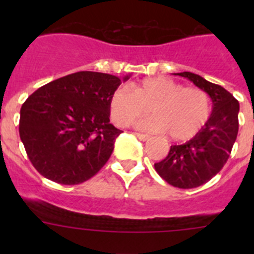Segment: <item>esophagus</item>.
Masks as SVG:
<instances>
[{
	"mask_svg": "<svg viewBox=\"0 0 254 254\" xmlns=\"http://www.w3.org/2000/svg\"><path fill=\"white\" fill-rule=\"evenodd\" d=\"M134 136L138 138L140 141H147L150 138V136H147V134H143V133H134Z\"/></svg>",
	"mask_w": 254,
	"mask_h": 254,
	"instance_id": "1",
	"label": "esophagus"
}]
</instances>
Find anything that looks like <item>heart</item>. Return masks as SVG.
Instances as JSON below:
<instances>
[{"label":"heart","mask_w":254,"mask_h":254,"mask_svg":"<svg viewBox=\"0 0 254 254\" xmlns=\"http://www.w3.org/2000/svg\"><path fill=\"white\" fill-rule=\"evenodd\" d=\"M150 113L134 127L167 132L172 140L186 141L205 127L211 116L210 96L198 87H186L168 77H149L121 86L112 93L109 113L117 126L125 127Z\"/></svg>","instance_id":"obj_1"}]
</instances>
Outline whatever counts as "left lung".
<instances>
[{"mask_svg": "<svg viewBox=\"0 0 254 254\" xmlns=\"http://www.w3.org/2000/svg\"><path fill=\"white\" fill-rule=\"evenodd\" d=\"M174 75L188 78L212 100V112L205 127L186 143L170 146L167 158L155 163V170L164 181L188 190L205 185L228 161L239 128V103L223 86L196 73Z\"/></svg>", "mask_w": 254, "mask_h": 254, "instance_id": "left-lung-1", "label": "left lung"}]
</instances>
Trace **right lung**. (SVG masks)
<instances>
[{"label": "right lung", "mask_w": 254, "mask_h": 254, "mask_svg": "<svg viewBox=\"0 0 254 254\" xmlns=\"http://www.w3.org/2000/svg\"><path fill=\"white\" fill-rule=\"evenodd\" d=\"M128 78L80 71L29 96L20 111V138L42 176L60 185H78L104 167L122 132L109 122V100Z\"/></svg>", "instance_id": "right-lung-1"}]
</instances>
